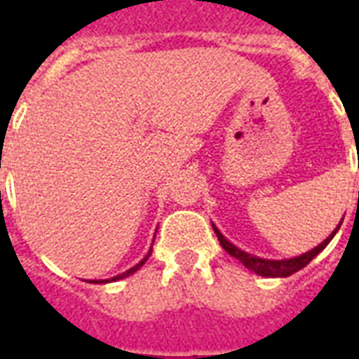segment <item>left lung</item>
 <instances>
[{
  "mask_svg": "<svg viewBox=\"0 0 359 359\" xmlns=\"http://www.w3.org/2000/svg\"><path fill=\"white\" fill-rule=\"evenodd\" d=\"M340 225H342V221H340L339 226H337V229H334V231H332V233L329 234L321 244H319V246H316L313 250H309V252H306V254H302V256L290 257V259H265V257L252 256V254H248V252L236 248L233 242L226 241L225 236L221 234V231H219L215 225H213V231H215V234H217L219 244H221V246H223L231 256L236 257L238 262H242L244 267H248L250 271H254L256 275H262V277H290V275L296 273V271L304 269V267H306V265H308L309 262L319 254V252H323V250L327 248V244L332 241V236L337 234Z\"/></svg>",
  "mask_w": 359,
  "mask_h": 359,
  "instance_id": "1",
  "label": "left lung"
}]
</instances>
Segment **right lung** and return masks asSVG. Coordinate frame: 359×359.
<instances>
[{
  "mask_svg": "<svg viewBox=\"0 0 359 359\" xmlns=\"http://www.w3.org/2000/svg\"><path fill=\"white\" fill-rule=\"evenodd\" d=\"M151 256V248H149V252L148 254H146V256L142 257L140 262H138V264L134 265V267H130V269H126L125 273H121V275H117V277H111V278H102V280H90V283H94V285H103V283H111V280H121V278H125V277H130V275H134V273H136V271L140 269L142 265L146 264V262H148V257Z\"/></svg>",
  "mask_w": 359,
  "mask_h": 359,
  "instance_id": "add662e5",
  "label": "right lung"
}]
</instances>
